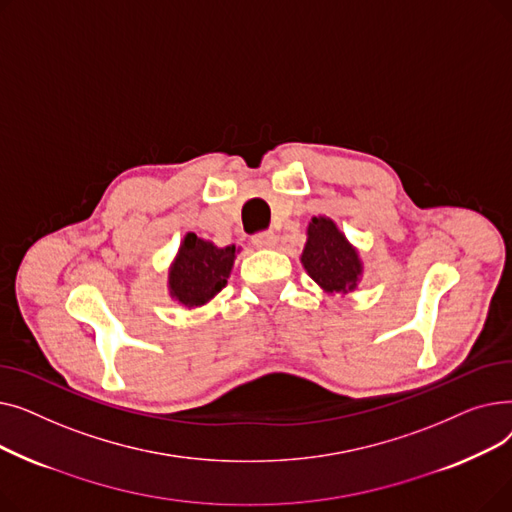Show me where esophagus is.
<instances>
[{"mask_svg": "<svg viewBox=\"0 0 512 512\" xmlns=\"http://www.w3.org/2000/svg\"><path fill=\"white\" fill-rule=\"evenodd\" d=\"M253 245L257 249H272L276 245V234L270 230L257 232V234H253Z\"/></svg>", "mask_w": 512, "mask_h": 512, "instance_id": "esophagus-1", "label": "esophagus"}]
</instances>
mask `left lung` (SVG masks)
Instances as JSON below:
<instances>
[{"instance_id":"left-lung-1","label":"left lung","mask_w":512,"mask_h":512,"mask_svg":"<svg viewBox=\"0 0 512 512\" xmlns=\"http://www.w3.org/2000/svg\"><path fill=\"white\" fill-rule=\"evenodd\" d=\"M309 240L303 251L307 274L328 292H348L357 286L361 263L357 251L348 245L328 218H313L309 224Z\"/></svg>"}]
</instances>
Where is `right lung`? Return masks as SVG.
Listing matches in <instances>:
<instances>
[{
	"instance_id": "obj_1",
	"label": "right lung",
	"mask_w": 512,
	"mask_h": 512,
	"mask_svg": "<svg viewBox=\"0 0 512 512\" xmlns=\"http://www.w3.org/2000/svg\"><path fill=\"white\" fill-rule=\"evenodd\" d=\"M236 247L218 249L211 242L186 234L170 272L172 297L182 305L199 307L213 299L230 276Z\"/></svg>"
}]
</instances>
